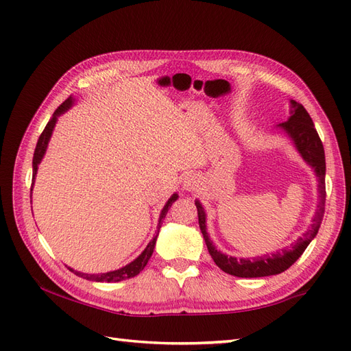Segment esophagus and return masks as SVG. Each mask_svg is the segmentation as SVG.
<instances>
[{"mask_svg":"<svg viewBox=\"0 0 351 351\" xmlns=\"http://www.w3.org/2000/svg\"><path fill=\"white\" fill-rule=\"evenodd\" d=\"M199 187V178L196 176H186L183 178V189L192 192V190H196Z\"/></svg>","mask_w":351,"mask_h":351,"instance_id":"obj_1","label":"esophagus"}]
</instances>
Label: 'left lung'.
I'll list each match as a JSON object with an SVG mask.
<instances>
[{
    "instance_id": "8db88e82",
    "label": "left lung",
    "mask_w": 351,
    "mask_h": 351,
    "mask_svg": "<svg viewBox=\"0 0 351 351\" xmlns=\"http://www.w3.org/2000/svg\"><path fill=\"white\" fill-rule=\"evenodd\" d=\"M278 129H281L287 136L290 137L294 143L295 149L299 151L304 162L313 168V171L317 177V190H319V204H317L316 214L312 219V226L307 230L302 237L297 239L290 247H284L281 252L263 254L258 258H234L228 256V254L217 250L214 243L210 241L208 228H206V212L202 206L199 199L195 200V205L197 208V217H199V227L202 234H204L205 243L208 246L209 254L217 263V267L221 268L224 272L234 275L239 278H259V277H269V275H277L289 269L291 265L299 259L309 243L316 237L317 231H319L321 222L325 212V152L324 145L319 139L313 121L311 119L309 112L304 110L302 104L290 101V117L285 123L278 124Z\"/></svg>"
}]
</instances>
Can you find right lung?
Masks as SVG:
<instances>
[{
    "label": "right lung",
    "mask_w": 351,
    "mask_h": 351,
    "mask_svg": "<svg viewBox=\"0 0 351 351\" xmlns=\"http://www.w3.org/2000/svg\"><path fill=\"white\" fill-rule=\"evenodd\" d=\"M73 104H74V98L70 95V97H69L64 102H62V104L60 105V107L56 110V112L52 114L51 120H49L48 124L45 125L44 132H42V134L39 136L36 147H35V154H34V162H32V167H34V180H32V182H34V183H35V177H36V173H38V165L40 164L42 158H44V155H45V152H47V147H48L49 139H51V136H52V132H54V127H56V124H57L58 117H60L61 114H64L67 110H70V108L73 107ZM177 199H178V195H177V193H174L171 197L168 199L165 206H164L162 210H161V215H159L158 231H156L155 237H154L149 243H147V246L145 247V250H143V252L139 254V256H137L133 262L127 263L125 267H123V268H120V269L110 271V272H104V274H83V272H79V271H74V269L70 268V267H69V269H70L71 272L76 274V275H79V277H82V278H86V280H90V281H97V282H119V281H123V280H127V278L136 277V275L139 274V272L146 267L147 261L151 259L152 253H154V249H155V243H156V239H158L159 228H161V224H162V221H164V218H165V215H167L168 209L171 208V205L174 204V202H176Z\"/></svg>",
    "instance_id": "obj_1"
}]
</instances>
